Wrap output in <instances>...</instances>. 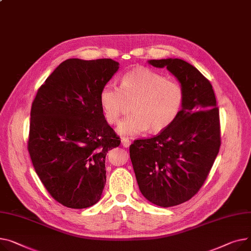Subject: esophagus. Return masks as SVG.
I'll return each instance as SVG.
<instances>
[{"label":"esophagus","instance_id":"1","mask_svg":"<svg viewBox=\"0 0 251 251\" xmlns=\"http://www.w3.org/2000/svg\"><path fill=\"white\" fill-rule=\"evenodd\" d=\"M121 142H122V145L124 146V147H129L130 146V140L128 139V138H125V137H123L122 139H121Z\"/></svg>","mask_w":251,"mask_h":251}]
</instances>
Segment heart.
Here are the masks:
<instances>
[{
    "instance_id": "b5f03b06",
    "label": "heart",
    "mask_w": 251,
    "mask_h": 251,
    "mask_svg": "<svg viewBox=\"0 0 251 251\" xmlns=\"http://www.w3.org/2000/svg\"><path fill=\"white\" fill-rule=\"evenodd\" d=\"M100 105L108 124H117L131 105L132 114L118 126L122 136H136L150 131L168 129L178 117L185 103V91L179 82L144 66L127 72L120 88L112 83L100 92Z\"/></svg>"
}]
</instances>
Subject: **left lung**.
<instances>
[{
  "mask_svg": "<svg viewBox=\"0 0 251 251\" xmlns=\"http://www.w3.org/2000/svg\"><path fill=\"white\" fill-rule=\"evenodd\" d=\"M168 69L185 91L176 120L159 134L134 140L129 148L141 194L168 208L185 203L204 185L219 152V109L211 82L195 66L178 58L152 59Z\"/></svg>",
  "mask_w": 251,
  "mask_h": 251,
  "instance_id": "left-lung-1",
  "label": "left lung"
}]
</instances>
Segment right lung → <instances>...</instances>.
Returning <instances> with one entry per match:
<instances>
[{"label": "right lung", "instance_id": "obj_1", "mask_svg": "<svg viewBox=\"0 0 251 251\" xmlns=\"http://www.w3.org/2000/svg\"><path fill=\"white\" fill-rule=\"evenodd\" d=\"M110 59H66L38 89L31 107L28 151L56 202L83 209L101 199L106 155L120 145L107 123L100 92L118 71Z\"/></svg>", "mask_w": 251, "mask_h": 251}]
</instances>
